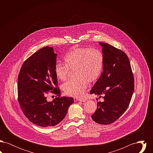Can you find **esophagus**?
<instances>
[{
  "mask_svg": "<svg viewBox=\"0 0 153 153\" xmlns=\"http://www.w3.org/2000/svg\"><path fill=\"white\" fill-rule=\"evenodd\" d=\"M79 102H85L87 101V99H83V98H80V99H77Z\"/></svg>",
  "mask_w": 153,
  "mask_h": 153,
  "instance_id": "34e87169",
  "label": "esophagus"
}]
</instances>
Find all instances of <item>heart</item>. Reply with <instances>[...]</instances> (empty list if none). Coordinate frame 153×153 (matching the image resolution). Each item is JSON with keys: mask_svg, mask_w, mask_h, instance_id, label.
Returning a JSON list of instances; mask_svg holds the SVG:
<instances>
[{"mask_svg": "<svg viewBox=\"0 0 153 153\" xmlns=\"http://www.w3.org/2000/svg\"><path fill=\"white\" fill-rule=\"evenodd\" d=\"M65 65L57 63L54 73L61 81L68 79L71 71L76 69L74 80L66 82L63 89L66 95L81 97L88 86V81L92 82L97 80L102 74L104 57L101 51L89 48H74L69 51L64 57Z\"/></svg>", "mask_w": 153, "mask_h": 153, "instance_id": "1", "label": "heart"}]
</instances>
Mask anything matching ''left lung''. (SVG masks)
Listing matches in <instances>:
<instances>
[{
  "label": "left lung",
  "mask_w": 153,
  "mask_h": 153,
  "mask_svg": "<svg viewBox=\"0 0 153 153\" xmlns=\"http://www.w3.org/2000/svg\"><path fill=\"white\" fill-rule=\"evenodd\" d=\"M103 53V71L90 91L102 97L91 116L101 124L114 123L128 108L134 90V79L129 59L124 51L107 43L99 42Z\"/></svg>",
  "instance_id": "obj_1"
}]
</instances>
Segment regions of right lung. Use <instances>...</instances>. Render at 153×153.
<instances>
[{
    "label": "right lung",
    "instance_id": "right-lung-1",
    "mask_svg": "<svg viewBox=\"0 0 153 153\" xmlns=\"http://www.w3.org/2000/svg\"><path fill=\"white\" fill-rule=\"evenodd\" d=\"M57 54L46 46L34 53L23 64L18 78V100L30 121L42 127L54 126L65 117L72 97H61L54 73ZM51 92L58 96L46 100Z\"/></svg>",
    "mask_w": 153,
    "mask_h": 153
}]
</instances>
